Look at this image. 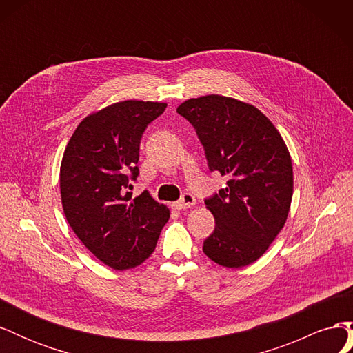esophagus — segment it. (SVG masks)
<instances>
[{"mask_svg":"<svg viewBox=\"0 0 353 353\" xmlns=\"http://www.w3.org/2000/svg\"><path fill=\"white\" fill-rule=\"evenodd\" d=\"M196 205V199L193 194L190 193H185L183 194V197H181L176 203H175V209L176 210H184V209H188V208H193Z\"/></svg>","mask_w":353,"mask_h":353,"instance_id":"1","label":"esophagus"}]
</instances>
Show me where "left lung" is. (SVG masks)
Returning a JSON list of instances; mask_svg holds the SVG:
<instances>
[{
  "mask_svg": "<svg viewBox=\"0 0 353 353\" xmlns=\"http://www.w3.org/2000/svg\"><path fill=\"white\" fill-rule=\"evenodd\" d=\"M176 112L194 126L210 170L227 187L205 200L215 231L203 243L209 259L241 268L268 250L287 221L293 166L274 123L254 105L223 95L190 99Z\"/></svg>",
  "mask_w": 353,
  "mask_h": 353,
  "instance_id": "1",
  "label": "left lung"
}]
</instances>
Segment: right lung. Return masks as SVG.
<instances>
[{"mask_svg":"<svg viewBox=\"0 0 353 353\" xmlns=\"http://www.w3.org/2000/svg\"><path fill=\"white\" fill-rule=\"evenodd\" d=\"M166 103L125 100L88 114L66 145L60 194L69 225L95 258L113 270L141 265L169 219L148 191L132 199L140 141Z\"/></svg>","mask_w":353,"mask_h":353,"instance_id":"right-lung-1","label":"right lung"}]
</instances>
